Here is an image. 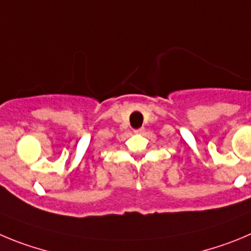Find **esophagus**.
<instances>
[{"instance_id": "obj_1", "label": "esophagus", "mask_w": 251, "mask_h": 251, "mask_svg": "<svg viewBox=\"0 0 251 251\" xmlns=\"http://www.w3.org/2000/svg\"><path fill=\"white\" fill-rule=\"evenodd\" d=\"M134 132H135V134H136V135H141L142 132H144V128H137V130H135Z\"/></svg>"}]
</instances>
